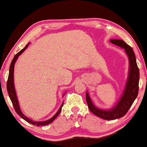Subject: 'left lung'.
<instances>
[{
	"label": "left lung",
	"mask_w": 147,
	"mask_h": 147,
	"mask_svg": "<svg viewBox=\"0 0 147 147\" xmlns=\"http://www.w3.org/2000/svg\"><path fill=\"white\" fill-rule=\"evenodd\" d=\"M111 43L124 49L129 61V71L125 88L115 106L108 109L98 108L93 103L88 91H86V98L88 108L92 113L105 120H114L123 117L128 112L138 94L139 71L136 63V56L131 47L121 39H110Z\"/></svg>",
	"instance_id": "1"
}]
</instances>
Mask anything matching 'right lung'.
Here are the masks:
<instances>
[{
	"instance_id": "right-lung-1",
	"label": "right lung",
	"mask_w": 147,
	"mask_h": 147,
	"mask_svg": "<svg viewBox=\"0 0 147 147\" xmlns=\"http://www.w3.org/2000/svg\"><path fill=\"white\" fill-rule=\"evenodd\" d=\"M30 43H28L26 45L24 49L21 50V51L19 52L18 53L16 54L14 56V58L12 59V61L11 62V65L10 67H9V75H8V81H7V90H8V93L9 94V98H10V100L11 101L12 104H13V106L14 107L15 110H16V113L18 114V115L21 117L24 120H25L26 122L30 123L32 124H34V125H36L37 126H44V125H47V124H49L50 123H51L54 119H55L58 116L59 113L61 112V108L63 105V102L62 103L61 106H60V108H59L58 111L56 113L55 115H54L53 117H51V119H48V120L45 121H34L33 120H32L31 119H29L28 117H27L26 116H25L22 112L21 108H20L19 106V101L18 99H17V94H16V89H15V85H14V78H13V74H14V66H15V63L17 61V59H18L19 56L21 55V54L23 53V52L25 51V50L28 48V45ZM65 94V93H63V96H64Z\"/></svg>"
}]
</instances>
